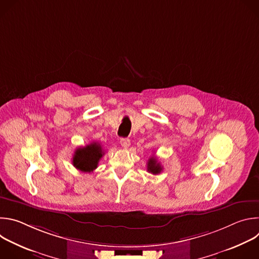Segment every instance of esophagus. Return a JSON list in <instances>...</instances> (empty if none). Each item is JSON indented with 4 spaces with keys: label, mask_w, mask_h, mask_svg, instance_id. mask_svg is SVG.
<instances>
[{
    "label": "esophagus",
    "mask_w": 259,
    "mask_h": 259,
    "mask_svg": "<svg viewBox=\"0 0 259 259\" xmlns=\"http://www.w3.org/2000/svg\"><path fill=\"white\" fill-rule=\"evenodd\" d=\"M120 143L124 147V149H128V147L130 146V140L128 138H122Z\"/></svg>",
    "instance_id": "esophagus-1"
}]
</instances>
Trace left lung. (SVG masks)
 <instances>
[{
  "mask_svg": "<svg viewBox=\"0 0 259 259\" xmlns=\"http://www.w3.org/2000/svg\"><path fill=\"white\" fill-rule=\"evenodd\" d=\"M163 170L160 163H158L157 159L155 157H152L147 161V171L152 174H159Z\"/></svg>",
  "mask_w": 259,
  "mask_h": 259,
  "instance_id": "1",
  "label": "left lung"
}]
</instances>
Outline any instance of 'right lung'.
<instances>
[{"mask_svg": "<svg viewBox=\"0 0 259 259\" xmlns=\"http://www.w3.org/2000/svg\"><path fill=\"white\" fill-rule=\"evenodd\" d=\"M103 155L104 152L100 143L93 141L75 152L72 157V165L82 172L90 173L97 168L98 162Z\"/></svg>", "mask_w": 259, "mask_h": 259, "instance_id": "obj_1", "label": "right lung"}]
</instances>
